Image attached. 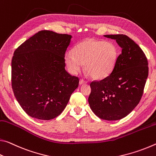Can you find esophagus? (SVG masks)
<instances>
[{"instance_id":"esophagus-1","label":"esophagus","mask_w":156,"mask_h":156,"mask_svg":"<svg viewBox=\"0 0 156 156\" xmlns=\"http://www.w3.org/2000/svg\"><path fill=\"white\" fill-rule=\"evenodd\" d=\"M88 81L84 80H80V85H83V84H86L87 83Z\"/></svg>"}]
</instances>
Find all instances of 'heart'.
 I'll return each instance as SVG.
<instances>
[{
    "label": "heart",
    "instance_id": "heart-1",
    "mask_svg": "<svg viewBox=\"0 0 156 156\" xmlns=\"http://www.w3.org/2000/svg\"><path fill=\"white\" fill-rule=\"evenodd\" d=\"M73 53L65 55V62L72 74L78 73L84 63V69L92 78L102 80L113 71L117 58V49L111 42L87 39L78 43Z\"/></svg>",
    "mask_w": 156,
    "mask_h": 156
}]
</instances>
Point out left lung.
I'll return each mask as SVG.
<instances>
[{"label": "left lung", "mask_w": 156, "mask_h": 156, "mask_svg": "<svg viewBox=\"0 0 156 156\" xmlns=\"http://www.w3.org/2000/svg\"><path fill=\"white\" fill-rule=\"evenodd\" d=\"M104 37L115 40L122 53L107 77L90 83L88 103L99 118L118 120L128 115L141 99L149 74L148 61L139 45L127 36Z\"/></svg>", "instance_id": "1"}]
</instances>
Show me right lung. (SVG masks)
<instances>
[{"label":"right lung","mask_w":156,"mask_h":156,"mask_svg":"<svg viewBox=\"0 0 156 156\" xmlns=\"http://www.w3.org/2000/svg\"><path fill=\"white\" fill-rule=\"evenodd\" d=\"M72 36L39 31L15 50L12 86L28 115L49 120L59 115L79 86V79L66 70L65 53Z\"/></svg>","instance_id":"1"}]
</instances>
